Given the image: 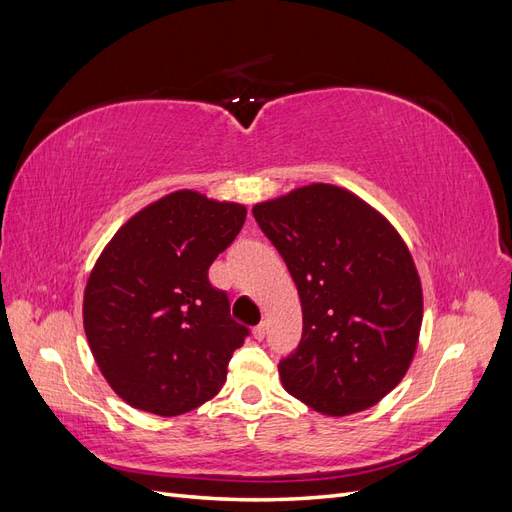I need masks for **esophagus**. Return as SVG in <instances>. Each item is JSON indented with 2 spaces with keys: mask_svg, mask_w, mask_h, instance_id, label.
<instances>
[{
  "mask_svg": "<svg viewBox=\"0 0 512 512\" xmlns=\"http://www.w3.org/2000/svg\"><path fill=\"white\" fill-rule=\"evenodd\" d=\"M265 333H267V324L260 322L258 327H254V337L256 339H265Z\"/></svg>",
  "mask_w": 512,
  "mask_h": 512,
  "instance_id": "esophagus-1",
  "label": "esophagus"
}]
</instances>
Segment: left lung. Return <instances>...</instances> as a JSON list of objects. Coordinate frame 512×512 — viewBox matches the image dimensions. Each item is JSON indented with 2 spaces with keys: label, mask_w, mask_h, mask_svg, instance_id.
<instances>
[{
  "label": "left lung",
  "mask_w": 512,
  "mask_h": 512,
  "mask_svg": "<svg viewBox=\"0 0 512 512\" xmlns=\"http://www.w3.org/2000/svg\"><path fill=\"white\" fill-rule=\"evenodd\" d=\"M297 284L303 335L280 361L284 389L346 416L391 393L423 322L416 267L397 230L359 196L312 183L252 209Z\"/></svg>",
  "instance_id": "8db88e82"
}]
</instances>
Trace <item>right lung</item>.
Masks as SVG:
<instances>
[{"mask_svg":"<svg viewBox=\"0 0 512 512\" xmlns=\"http://www.w3.org/2000/svg\"><path fill=\"white\" fill-rule=\"evenodd\" d=\"M245 215L243 205L179 190L138 211L104 247L83 324L102 376L132 408L177 416L222 389L250 329L230 316L209 267Z\"/></svg>","mask_w":512,"mask_h":512,"instance_id":"right-lung-1","label":"right lung"}]
</instances>
